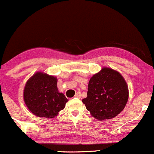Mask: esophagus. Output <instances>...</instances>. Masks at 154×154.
<instances>
[{
	"instance_id": "1",
	"label": "esophagus",
	"mask_w": 154,
	"mask_h": 154,
	"mask_svg": "<svg viewBox=\"0 0 154 154\" xmlns=\"http://www.w3.org/2000/svg\"><path fill=\"white\" fill-rule=\"evenodd\" d=\"M75 97H77V98H80L81 97V92H78L75 93Z\"/></svg>"
}]
</instances>
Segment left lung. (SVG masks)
<instances>
[{"label":"left lung","mask_w":154,"mask_h":154,"mask_svg":"<svg viewBox=\"0 0 154 154\" xmlns=\"http://www.w3.org/2000/svg\"><path fill=\"white\" fill-rule=\"evenodd\" d=\"M128 99V88L123 75L113 69L103 67L90 79L87 97L82 102L92 117L104 120L118 115Z\"/></svg>","instance_id":"8db88e82"}]
</instances>
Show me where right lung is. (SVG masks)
I'll return each instance as SVG.
<instances>
[{
	"mask_svg": "<svg viewBox=\"0 0 154 154\" xmlns=\"http://www.w3.org/2000/svg\"><path fill=\"white\" fill-rule=\"evenodd\" d=\"M25 103L39 117L54 118L64 109L67 98L57 88V79L37 72L26 82L23 90Z\"/></svg>",
	"mask_w": 154,
	"mask_h": 154,
	"instance_id": "add662e5",
	"label": "right lung"
}]
</instances>
